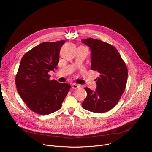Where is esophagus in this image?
I'll return each instance as SVG.
<instances>
[{"label":"esophagus","mask_w":152,"mask_h":152,"mask_svg":"<svg viewBox=\"0 0 152 152\" xmlns=\"http://www.w3.org/2000/svg\"><path fill=\"white\" fill-rule=\"evenodd\" d=\"M78 88H80V85H78L76 83H74V84L72 85V89H77Z\"/></svg>","instance_id":"1"}]
</instances>
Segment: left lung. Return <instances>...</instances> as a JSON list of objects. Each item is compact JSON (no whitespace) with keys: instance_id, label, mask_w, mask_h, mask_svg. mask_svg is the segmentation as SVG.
<instances>
[{"instance_id":"1","label":"left lung","mask_w":152,"mask_h":152,"mask_svg":"<svg viewBox=\"0 0 152 152\" xmlns=\"http://www.w3.org/2000/svg\"><path fill=\"white\" fill-rule=\"evenodd\" d=\"M81 42L91 50V70L100 74L94 91L85 88L87 96L82 107L94 113L107 112L115 106L125 91L128 77L126 66L113 45L91 38Z\"/></svg>"}]
</instances>
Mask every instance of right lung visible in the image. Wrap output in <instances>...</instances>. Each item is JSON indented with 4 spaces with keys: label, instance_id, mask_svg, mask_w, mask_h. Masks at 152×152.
Wrapping results in <instances>:
<instances>
[{
    "label": "right lung",
    "instance_id": "right-lung-1",
    "mask_svg": "<svg viewBox=\"0 0 152 152\" xmlns=\"http://www.w3.org/2000/svg\"><path fill=\"white\" fill-rule=\"evenodd\" d=\"M66 41L44 42L22 58L15 83L20 97L33 112L51 114L61 107L71 89L67 83L50 80V71L56 69L61 48Z\"/></svg>",
    "mask_w": 152,
    "mask_h": 152
}]
</instances>
